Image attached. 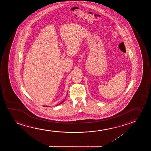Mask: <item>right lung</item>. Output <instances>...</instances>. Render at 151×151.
I'll use <instances>...</instances> for the list:
<instances>
[{"label": "right lung", "mask_w": 151, "mask_h": 151, "mask_svg": "<svg viewBox=\"0 0 151 151\" xmlns=\"http://www.w3.org/2000/svg\"><path fill=\"white\" fill-rule=\"evenodd\" d=\"M63 101H62V102H61V103H60V104H58V105H60V104H62V103H63ZM46 107H49V106H46Z\"/></svg>", "instance_id": "right-lung-1"}]
</instances>
